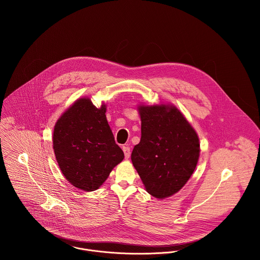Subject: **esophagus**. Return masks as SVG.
Instances as JSON below:
<instances>
[{
  "label": "esophagus",
  "mask_w": 260,
  "mask_h": 260,
  "mask_svg": "<svg viewBox=\"0 0 260 260\" xmlns=\"http://www.w3.org/2000/svg\"><path fill=\"white\" fill-rule=\"evenodd\" d=\"M123 152H124V155H125V158L126 159H128L129 157H130V147L128 146V145H126V146H123Z\"/></svg>",
  "instance_id": "esophagus-1"
}]
</instances>
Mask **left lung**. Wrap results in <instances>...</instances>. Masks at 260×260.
Wrapping results in <instances>:
<instances>
[{
	"mask_svg": "<svg viewBox=\"0 0 260 260\" xmlns=\"http://www.w3.org/2000/svg\"><path fill=\"white\" fill-rule=\"evenodd\" d=\"M141 139L132 163L149 194L162 199L178 192L199 158V139L174 106H140Z\"/></svg>",
	"mask_w": 260,
	"mask_h": 260,
	"instance_id": "1",
	"label": "left lung"
}]
</instances>
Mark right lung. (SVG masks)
<instances>
[{
  "mask_svg": "<svg viewBox=\"0 0 260 260\" xmlns=\"http://www.w3.org/2000/svg\"><path fill=\"white\" fill-rule=\"evenodd\" d=\"M105 113V105L96 108L90 99L83 98L54 128L53 147L59 167L72 185L84 191L97 190L124 158Z\"/></svg>",
  "mask_w": 260,
  "mask_h": 260,
  "instance_id": "right-lung-1",
  "label": "right lung"
}]
</instances>
